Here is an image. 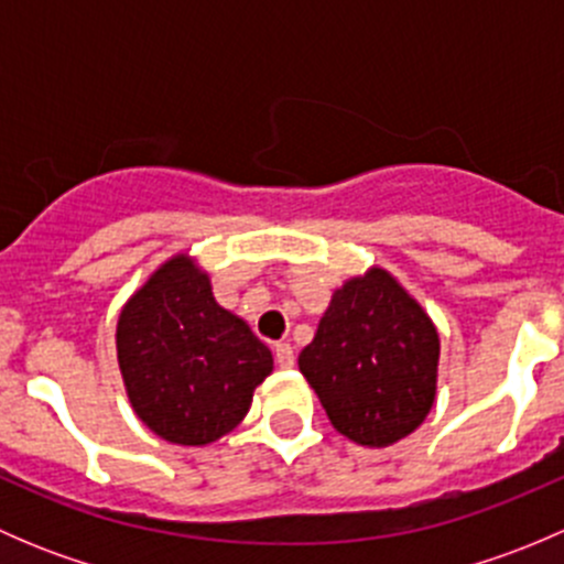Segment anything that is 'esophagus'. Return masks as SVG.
I'll use <instances>...</instances> for the list:
<instances>
[{"label":"esophagus","mask_w":564,"mask_h":564,"mask_svg":"<svg viewBox=\"0 0 564 564\" xmlns=\"http://www.w3.org/2000/svg\"><path fill=\"white\" fill-rule=\"evenodd\" d=\"M294 360H297V357H294L292 344H275V362H278V366L292 368Z\"/></svg>","instance_id":"obj_1"}]
</instances>
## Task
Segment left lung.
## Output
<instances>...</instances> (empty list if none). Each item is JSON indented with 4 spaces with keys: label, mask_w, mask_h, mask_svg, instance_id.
<instances>
[{
    "label": "left lung",
    "mask_w": 564,
    "mask_h": 564,
    "mask_svg": "<svg viewBox=\"0 0 564 564\" xmlns=\"http://www.w3.org/2000/svg\"><path fill=\"white\" fill-rule=\"evenodd\" d=\"M297 362L340 434L388 447L434 406L440 335L417 300L373 267L333 294Z\"/></svg>",
    "instance_id": "1"
}]
</instances>
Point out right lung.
<instances>
[{
    "mask_svg": "<svg viewBox=\"0 0 564 564\" xmlns=\"http://www.w3.org/2000/svg\"><path fill=\"white\" fill-rule=\"evenodd\" d=\"M117 357L141 423L185 447L229 434L272 371L270 349L215 303L207 272L185 253L124 303Z\"/></svg>",
    "mask_w": 564,
    "mask_h": 564,
    "instance_id": "add662e5",
    "label": "right lung"
}]
</instances>
